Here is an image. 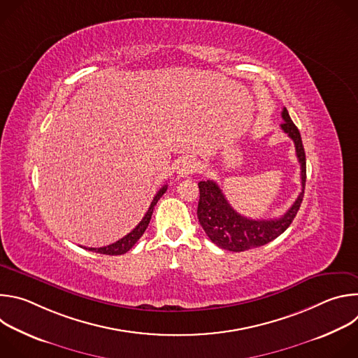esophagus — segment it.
<instances>
[{
    "label": "esophagus",
    "mask_w": 358,
    "mask_h": 358,
    "mask_svg": "<svg viewBox=\"0 0 358 358\" xmlns=\"http://www.w3.org/2000/svg\"><path fill=\"white\" fill-rule=\"evenodd\" d=\"M196 169H198V164L195 163V160H192V159H184V160L180 163V166H178L177 174H178L180 177H188V176L194 174V173L196 171Z\"/></svg>",
    "instance_id": "esophagus-1"
}]
</instances>
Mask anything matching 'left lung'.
Listing matches in <instances>:
<instances>
[{
    "label": "left lung",
    "instance_id": "left-lung-1",
    "mask_svg": "<svg viewBox=\"0 0 358 358\" xmlns=\"http://www.w3.org/2000/svg\"><path fill=\"white\" fill-rule=\"evenodd\" d=\"M283 123L282 130L293 140L296 156L300 163V178H301V192L293 202V206L280 218L273 220H250L238 214L227 201L218 184L213 180L199 181V201L196 215L198 221L206 231L207 236L220 248L243 252L252 248L266 245L268 242L276 239L282 235L292 221L294 220L300 203L303 201L304 185H306V155L301 143L299 129L292 122L286 108L282 110Z\"/></svg>",
    "mask_w": 358,
    "mask_h": 358
}]
</instances>
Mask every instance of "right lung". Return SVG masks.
Instances as JSON below:
<instances>
[{
  "mask_svg": "<svg viewBox=\"0 0 358 358\" xmlns=\"http://www.w3.org/2000/svg\"><path fill=\"white\" fill-rule=\"evenodd\" d=\"M166 191H167V185H164V187L160 188V191L155 195V198H152V201H151V203H150V207H148L145 215L143 217V220L140 221V224H138L130 234H127V235L123 236L122 239H119V241H116L115 243H110V245H108V246H101V248H85V249L92 250V252H96V253H103V255H123V253H126L127 250H130V249L134 246V243L141 238V235L144 234V231L147 229L148 222H150L151 215H152V210H155L157 201L162 198V195H163Z\"/></svg>",
  "mask_w": 358,
  "mask_h": 358,
  "instance_id": "right-lung-1",
  "label": "right lung"
}]
</instances>
